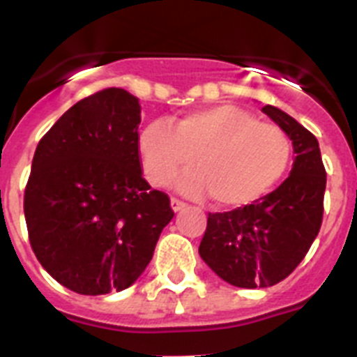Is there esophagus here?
<instances>
[{"mask_svg":"<svg viewBox=\"0 0 357 357\" xmlns=\"http://www.w3.org/2000/svg\"><path fill=\"white\" fill-rule=\"evenodd\" d=\"M188 207V204H184L182 200H178V198H172V209L175 211V213H178V211L185 209Z\"/></svg>","mask_w":357,"mask_h":357,"instance_id":"obj_1","label":"esophagus"}]
</instances>
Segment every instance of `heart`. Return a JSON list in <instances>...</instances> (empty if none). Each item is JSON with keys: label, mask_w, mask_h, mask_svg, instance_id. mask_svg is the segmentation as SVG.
Wrapping results in <instances>:
<instances>
[{"label": "heart", "mask_w": 357, "mask_h": 357, "mask_svg": "<svg viewBox=\"0 0 357 357\" xmlns=\"http://www.w3.org/2000/svg\"><path fill=\"white\" fill-rule=\"evenodd\" d=\"M144 175L166 185L182 169L176 188L185 195L209 193L223 207H241L272 191L291 160V141L273 123L257 121L248 110L216 105L193 110L175 128L157 121L139 135Z\"/></svg>", "instance_id": "heart-1"}]
</instances>
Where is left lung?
Returning a JSON list of instances; mask_svg holds the SVG:
<instances>
[{
	"label": "left lung",
	"mask_w": 357,
	"mask_h": 357,
	"mask_svg": "<svg viewBox=\"0 0 357 357\" xmlns=\"http://www.w3.org/2000/svg\"><path fill=\"white\" fill-rule=\"evenodd\" d=\"M263 112L291 139V173L248 206L209 213L198 248L218 277L248 289L277 284L301 264L320 232L327 182L317 137L284 110L266 105Z\"/></svg>",
	"instance_id": "obj_1"
}]
</instances>
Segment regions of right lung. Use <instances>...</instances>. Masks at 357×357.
Wrapping results in <instances>:
<instances>
[{"mask_svg":"<svg viewBox=\"0 0 357 357\" xmlns=\"http://www.w3.org/2000/svg\"><path fill=\"white\" fill-rule=\"evenodd\" d=\"M139 100L109 87L66 110L39 141L24 189L31 250L80 295L121 291L151 261L173 218L143 178Z\"/></svg>","mask_w":357,"mask_h":357,"instance_id":"right-lung-1","label":"right lung"}]
</instances>
